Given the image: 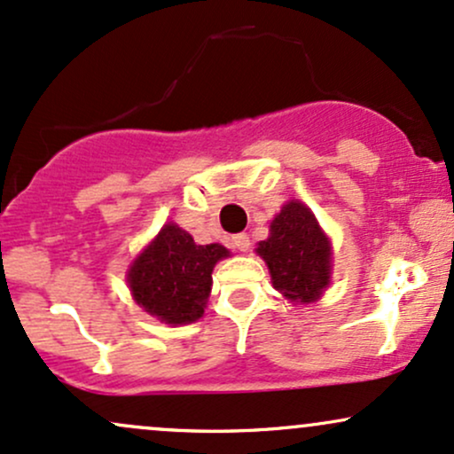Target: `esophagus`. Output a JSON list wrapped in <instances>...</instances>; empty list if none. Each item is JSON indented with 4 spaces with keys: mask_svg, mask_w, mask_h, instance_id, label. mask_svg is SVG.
Here are the masks:
<instances>
[{
    "mask_svg": "<svg viewBox=\"0 0 454 454\" xmlns=\"http://www.w3.org/2000/svg\"><path fill=\"white\" fill-rule=\"evenodd\" d=\"M232 247L239 249V252H247L249 249V237L245 232L241 234H234L232 237Z\"/></svg>",
    "mask_w": 454,
    "mask_h": 454,
    "instance_id": "1",
    "label": "esophagus"
}]
</instances>
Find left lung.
I'll return each mask as SVG.
<instances>
[{"label": "left lung", "mask_w": 454, "mask_h": 454, "mask_svg": "<svg viewBox=\"0 0 454 454\" xmlns=\"http://www.w3.org/2000/svg\"><path fill=\"white\" fill-rule=\"evenodd\" d=\"M256 252L267 262L273 288L293 303H314L331 284V241L301 200L281 207Z\"/></svg>", "instance_id": "obj_1"}]
</instances>
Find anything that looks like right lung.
<instances>
[{
	"label": "right lung",
	"mask_w": 454,
	"mask_h": 454,
	"mask_svg": "<svg viewBox=\"0 0 454 454\" xmlns=\"http://www.w3.org/2000/svg\"><path fill=\"white\" fill-rule=\"evenodd\" d=\"M231 256L220 243L196 245L190 232L166 223L128 269L134 301L164 325H190L205 314L213 267Z\"/></svg>",
	"instance_id": "add662e5"
}]
</instances>
